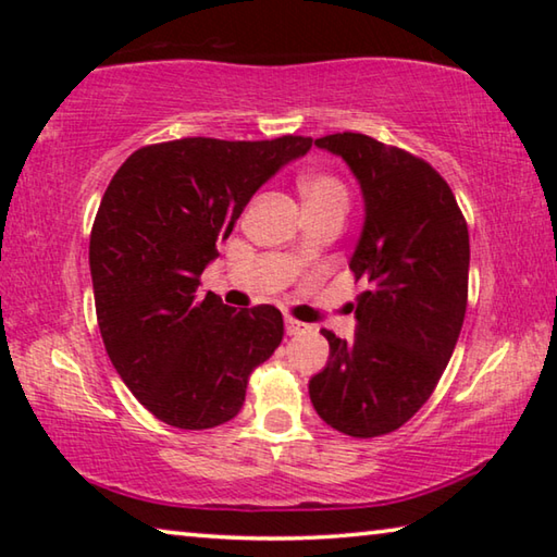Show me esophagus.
<instances>
[{
	"label": "esophagus",
	"mask_w": 557,
	"mask_h": 557,
	"mask_svg": "<svg viewBox=\"0 0 557 557\" xmlns=\"http://www.w3.org/2000/svg\"><path fill=\"white\" fill-rule=\"evenodd\" d=\"M285 329H287L289 336H299V334H307L309 332L307 324H301V322H297V319H292V317L285 319Z\"/></svg>",
	"instance_id": "34e87169"
}]
</instances>
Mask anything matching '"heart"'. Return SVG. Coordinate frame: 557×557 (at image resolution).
Returning <instances> with one entry per match:
<instances>
[{"mask_svg": "<svg viewBox=\"0 0 557 557\" xmlns=\"http://www.w3.org/2000/svg\"><path fill=\"white\" fill-rule=\"evenodd\" d=\"M299 191L305 203L322 201H346V186L332 174H309L299 182Z\"/></svg>", "mask_w": 557, "mask_h": 557, "instance_id": "1", "label": "heart"}]
</instances>
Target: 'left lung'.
<instances>
[{"mask_svg":"<svg viewBox=\"0 0 557 557\" xmlns=\"http://www.w3.org/2000/svg\"><path fill=\"white\" fill-rule=\"evenodd\" d=\"M361 184L366 219L348 268L354 342L326 332L329 361L309 381L319 418L348 437L405 425L435 391L465 324L469 231L449 184L425 159L361 132L319 137Z\"/></svg>","mask_w":557,"mask_h":557,"instance_id":"obj_1","label":"left lung"}]
</instances>
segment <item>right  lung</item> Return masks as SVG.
Listing matches in <instances>:
<instances>
[{"instance_id":"obj_1","label":"right lung","mask_w":557,"mask_h":557,"mask_svg":"<svg viewBox=\"0 0 557 557\" xmlns=\"http://www.w3.org/2000/svg\"><path fill=\"white\" fill-rule=\"evenodd\" d=\"M312 137L260 143L184 137L132 152L90 231L102 344L132 395L166 425L209 430L240 412L250 373L285 334L280 309L201 295L252 194Z\"/></svg>"}]
</instances>
